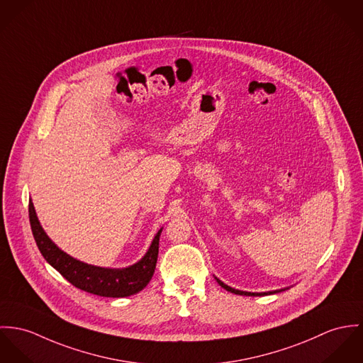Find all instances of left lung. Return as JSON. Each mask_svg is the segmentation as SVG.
Instances as JSON below:
<instances>
[{"label": "left lung", "mask_w": 363, "mask_h": 363, "mask_svg": "<svg viewBox=\"0 0 363 363\" xmlns=\"http://www.w3.org/2000/svg\"><path fill=\"white\" fill-rule=\"evenodd\" d=\"M217 281L218 284L224 288V289H227V291H230V292H233V294H237V295H247V296H259V295H269V294H274V292H277V291H274V292H262V294H256V292H245V291H238V289H234V288H231V286H228V285H225L224 282L220 281L218 279H217Z\"/></svg>", "instance_id": "left-lung-1"}]
</instances>
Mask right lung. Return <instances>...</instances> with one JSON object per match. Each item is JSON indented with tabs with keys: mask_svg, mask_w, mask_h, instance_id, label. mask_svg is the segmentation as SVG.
<instances>
[{
	"mask_svg": "<svg viewBox=\"0 0 363 363\" xmlns=\"http://www.w3.org/2000/svg\"><path fill=\"white\" fill-rule=\"evenodd\" d=\"M29 220L35 241L43 257L68 281L82 291L107 296L123 298L142 291L152 280L159 256V241L162 230L152 242L145 257L126 269H103L79 262L64 253L45 235L38 220L32 201H29Z\"/></svg>",
	"mask_w": 363,
	"mask_h": 363,
	"instance_id": "right-lung-1",
	"label": "right lung"
}]
</instances>
